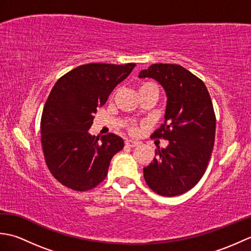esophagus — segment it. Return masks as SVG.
Listing matches in <instances>:
<instances>
[{"mask_svg":"<svg viewBox=\"0 0 251 251\" xmlns=\"http://www.w3.org/2000/svg\"><path fill=\"white\" fill-rule=\"evenodd\" d=\"M125 145L127 146V147H130V148H135V147H137V146H139L140 145V142H138V141H135V140H126L125 141Z\"/></svg>","mask_w":251,"mask_h":251,"instance_id":"1","label":"esophagus"}]
</instances>
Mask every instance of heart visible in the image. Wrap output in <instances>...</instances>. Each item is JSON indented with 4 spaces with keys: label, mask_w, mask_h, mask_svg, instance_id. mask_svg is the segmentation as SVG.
<instances>
[{
    "label": "heart",
    "mask_w": 251,
    "mask_h": 251,
    "mask_svg": "<svg viewBox=\"0 0 251 251\" xmlns=\"http://www.w3.org/2000/svg\"><path fill=\"white\" fill-rule=\"evenodd\" d=\"M147 90H156V92H158V85L153 81H143V82H141L139 84V93L147 92ZM129 130L131 132H135L136 131L135 126H130Z\"/></svg>",
    "instance_id": "obj_1"
}]
</instances>
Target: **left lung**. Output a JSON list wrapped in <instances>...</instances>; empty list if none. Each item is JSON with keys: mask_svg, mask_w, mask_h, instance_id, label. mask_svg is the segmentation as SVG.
Segmentation results:
<instances>
[{"mask_svg": "<svg viewBox=\"0 0 251 251\" xmlns=\"http://www.w3.org/2000/svg\"><path fill=\"white\" fill-rule=\"evenodd\" d=\"M139 77H151L167 95L165 123L151 138L168 140L143 168L147 184L162 196L183 194L199 182L209 162L216 136V114L204 82L172 63H154Z\"/></svg>", "mask_w": 251, "mask_h": 251, "instance_id": "obj_1", "label": "left lung"}]
</instances>
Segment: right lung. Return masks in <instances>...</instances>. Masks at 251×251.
I'll list each match as a JSON object with an SVG mask.
<instances>
[{"mask_svg":"<svg viewBox=\"0 0 251 251\" xmlns=\"http://www.w3.org/2000/svg\"><path fill=\"white\" fill-rule=\"evenodd\" d=\"M135 63H88L62 75L47 98L41 119V143L50 172L74 191L102 182L112 157L124 147L114 134L93 137L94 114L129 75Z\"/></svg>","mask_w":251,"mask_h":251,"instance_id":"1","label":"right lung"}]
</instances>
